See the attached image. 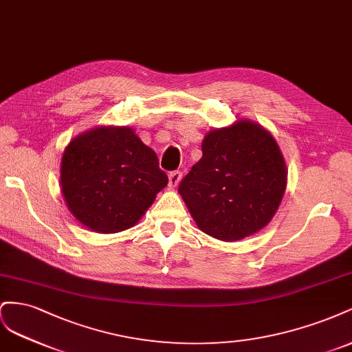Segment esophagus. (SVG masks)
Masks as SVG:
<instances>
[{
    "label": "esophagus",
    "instance_id": "1",
    "mask_svg": "<svg viewBox=\"0 0 352 352\" xmlns=\"http://www.w3.org/2000/svg\"><path fill=\"white\" fill-rule=\"evenodd\" d=\"M182 178H183L182 170H173V173L169 174V186L170 187H177L178 183L182 182Z\"/></svg>",
    "mask_w": 352,
    "mask_h": 352
}]
</instances>
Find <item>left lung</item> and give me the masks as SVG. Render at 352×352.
I'll list each match as a JSON object with an SVG mask.
<instances>
[{"label": "left lung", "mask_w": 352, "mask_h": 352, "mask_svg": "<svg viewBox=\"0 0 352 352\" xmlns=\"http://www.w3.org/2000/svg\"><path fill=\"white\" fill-rule=\"evenodd\" d=\"M202 159L178 193L204 233L236 242L273 218L286 188V165L268 131L250 120L210 131Z\"/></svg>", "instance_id": "1"}]
</instances>
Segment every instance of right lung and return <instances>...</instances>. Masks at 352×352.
<instances>
[{"instance_id": "add662e5", "label": "right lung", "mask_w": 352, "mask_h": 352, "mask_svg": "<svg viewBox=\"0 0 352 352\" xmlns=\"http://www.w3.org/2000/svg\"><path fill=\"white\" fill-rule=\"evenodd\" d=\"M74 217L98 233L133 227L168 184L152 148L131 128H96L69 143L60 170Z\"/></svg>"}]
</instances>
